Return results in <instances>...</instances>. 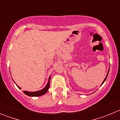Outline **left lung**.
I'll list each match as a JSON object with an SVG mask.
<instances>
[{
    "label": "left lung",
    "mask_w": 120,
    "mask_h": 120,
    "mask_svg": "<svg viewBox=\"0 0 120 120\" xmlns=\"http://www.w3.org/2000/svg\"><path fill=\"white\" fill-rule=\"evenodd\" d=\"M109 70H108V73H107V75H106V77H105V79H104V80H103V82H102V83H101V85H102L103 84V83H104V82H105L106 79L107 77H108V73H109Z\"/></svg>",
    "instance_id": "1"
}]
</instances>
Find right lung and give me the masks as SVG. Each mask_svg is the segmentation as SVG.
<instances>
[{
    "mask_svg": "<svg viewBox=\"0 0 120 120\" xmlns=\"http://www.w3.org/2000/svg\"><path fill=\"white\" fill-rule=\"evenodd\" d=\"M50 81V76H49V77L48 82H47V85H45V87H44L43 89H42V90H40V91H35V92H30V91H24L23 92H24V93L26 94V95H27V96H30V97H38V96H43V95H44V94H45V93H47L49 88ZM17 87L19 88V89H21V88L19 87L17 85Z\"/></svg>",
    "mask_w": 120,
    "mask_h": 120,
    "instance_id": "right-lung-1",
    "label": "right lung"
}]
</instances>
